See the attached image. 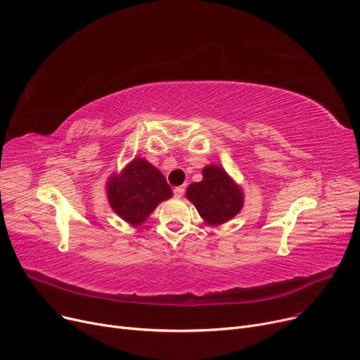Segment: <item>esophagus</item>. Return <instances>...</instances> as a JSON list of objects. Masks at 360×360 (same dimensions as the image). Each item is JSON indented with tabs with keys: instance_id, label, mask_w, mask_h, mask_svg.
<instances>
[{
	"instance_id": "1",
	"label": "esophagus",
	"mask_w": 360,
	"mask_h": 360,
	"mask_svg": "<svg viewBox=\"0 0 360 360\" xmlns=\"http://www.w3.org/2000/svg\"><path fill=\"white\" fill-rule=\"evenodd\" d=\"M184 193H185V185L176 186V188H175V190H174V195H175L176 198H181V197L184 195Z\"/></svg>"
}]
</instances>
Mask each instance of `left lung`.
<instances>
[{
    "mask_svg": "<svg viewBox=\"0 0 360 360\" xmlns=\"http://www.w3.org/2000/svg\"><path fill=\"white\" fill-rule=\"evenodd\" d=\"M186 198L190 200L207 224H221L233 219L243 205L240 186L216 165L202 169V181L186 188Z\"/></svg>",
    "mask_w": 360,
    "mask_h": 360,
    "instance_id": "obj_1",
    "label": "left lung"
}]
</instances>
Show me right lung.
I'll return each mask as SVG.
<instances>
[{"instance_id": "obj_1", "label": "right lung", "mask_w": 360, "mask_h": 360, "mask_svg": "<svg viewBox=\"0 0 360 360\" xmlns=\"http://www.w3.org/2000/svg\"><path fill=\"white\" fill-rule=\"evenodd\" d=\"M106 194L113 212L129 224L139 226L162 201L172 197V190L158 167L137 158L120 175L109 178Z\"/></svg>"}]
</instances>
